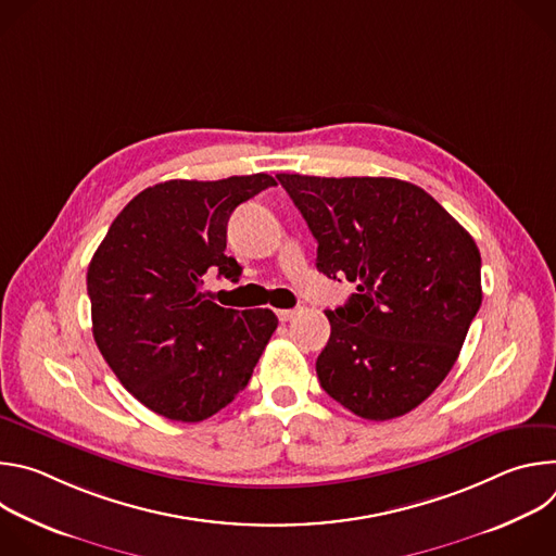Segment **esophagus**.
I'll return each mask as SVG.
<instances>
[{
    "instance_id": "34e87169",
    "label": "esophagus",
    "mask_w": 556,
    "mask_h": 556,
    "mask_svg": "<svg viewBox=\"0 0 556 556\" xmlns=\"http://www.w3.org/2000/svg\"><path fill=\"white\" fill-rule=\"evenodd\" d=\"M299 314V307H292V309H277V316H279V321H290L292 316H296Z\"/></svg>"
}]
</instances>
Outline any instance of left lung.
I'll return each instance as SVG.
<instances>
[{"mask_svg": "<svg viewBox=\"0 0 556 556\" xmlns=\"http://www.w3.org/2000/svg\"><path fill=\"white\" fill-rule=\"evenodd\" d=\"M316 244V268L356 283L326 309L316 376L365 420L409 414L455 365L482 305L472 237L425 189L395 178L279 174Z\"/></svg>", "mask_w": 556, "mask_h": 556, "instance_id": "8db88e82", "label": "left lung"}]
</instances>
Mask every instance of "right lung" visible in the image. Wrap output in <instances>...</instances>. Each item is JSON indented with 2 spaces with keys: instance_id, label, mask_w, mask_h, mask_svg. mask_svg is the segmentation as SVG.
<instances>
[{
  "instance_id": "obj_1",
  "label": "right lung",
  "mask_w": 556,
  "mask_h": 556,
  "mask_svg": "<svg viewBox=\"0 0 556 556\" xmlns=\"http://www.w3.org/2000/svg\"><path fill=\"white\" fill-rule=\"evenodd\" d=\"M268 174L167 180L112 222L88 268L94 341L147 409L200 422L240 393L277 330L268 307H222L200 292L206 273L237 281L226 257L230 213L275 187Z\"/></svg>"
}]
</instances>
